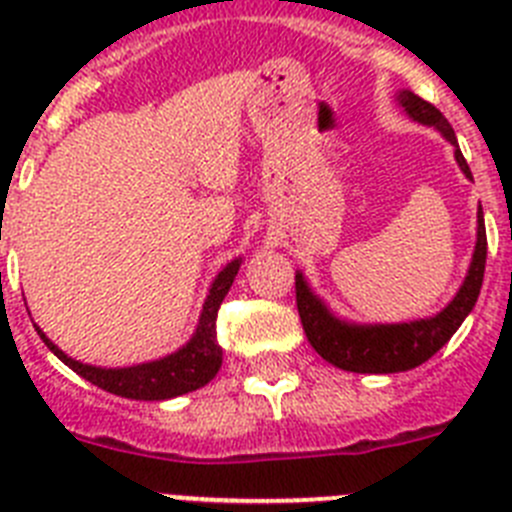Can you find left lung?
Segmentation results:
<instances>
[{
	"label": "left lung",
	"instance_id": "left-lung-1",
	"mask_svg": "<svg viewBox=\"0 0 512 512\" xmlns=\"http://www.w3.org/2000/svg\"><path fill=\"white\" fill-rule=\"evenodd\" d=\"M397 104H400L410 120L436 128L443 138L454 146V158L459 169L467 179H472L469 164L464 161L456 143L454 128L449 120L433 107L431 102L420 99L410 89L397 92ZM485 261H487V233H485V215L482 207L477 210V246L472 253L467 277L461 282L454 300L443 307L441 312L431 318L410 320V323H348L338 318L323 300L310 289L302 271L295 274L297 289V310H300L302 328L310 341V346L323 356L328 364L338 366L343 372L356 374H395L415 369L423 361L431 359L436 351H441L449 338L454 336L459 325L464 323L474 302L482 289L485 279Z\"/></svg>",
	"mask_w": 512,
	"mask_h": 512
}]
</instances>
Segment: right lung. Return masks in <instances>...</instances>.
I'll return each mask as SVG.
<instances>
[{
  "label": "right lung",
  "instance_id": "1",
  "mask_svg": "<svg viewBox=\"0 0 512 512\" xmlns=\"http://www.w3.org/2000/svg\"><path fill=\"white\" fill-rule=\"evenodd\" d=\"M243 259L230 261L220 274L215 277L210 287V295H207L205 305L200 312V323L197 330L192 333L187 343H184L179 351L164 356V359L146 361V364L135 366H122V369H104V366H92L81 364V361L71 359L45 336L43 330L35 325L38 336L43 338V343L51 348L53 354L63 361V364L74 369L79 377H84L87 382L97 384L102 390L112 392V395L128 397V400H171V397L187 395V392L200 390L220 372V364H223V348L217 346V310L223 305L225 295H228L230 284H233L235 274L241 269Z\"/></svg>",
  "mask_w": 512,
  "mask_h": 512
}]
</instances>
